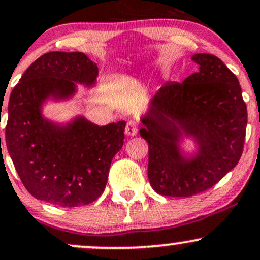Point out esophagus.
<instances>
[{
  "instance_id": "34e87169",
  "label": "esophagus",
  "mask_w": 260,
  "mask_h": 260,
  "mask_svg": "<svg viewBox=\"0 0 260 260\" xmlns=\"http://www.w3.org/2000/svg\"><path fill=\"white\" fill-rule=\"evenodd\" d=\"M125 135L128 137H133L138 133V123L136 121H129L125 125V129H124Z\"/></svg>"
}]
</instances>
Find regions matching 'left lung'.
<instances>
[{"instance_id":"1","label":"left lung","mask_w":260,"mask_h":260,"mask_svg":"<svg viewBox=\"0 0 260 260\" xmlns=\"http://www.w3.org/2000/svg\"><path fill=\"white\" fill-rule=\"evenodd\" d=\"M191 59L198 73L182 84L162 85L139 131L149 145L150 185L173 198H190L217 184L239 161L246 138L247 106L237 76L215 55ZM182 135L197 142L193 156L182 154Z\"/></svg>"}]
</instances>
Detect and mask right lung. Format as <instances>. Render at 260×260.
Returning <instances> with one entry per match:
<instances>
[{"mask_svg":"<svg viewBox=\"0 0 260 260\" xmlns=\"http://www.w3.org/2000/svg\"><path fill=\"white\" fill-rule=\"evenodd\" d=\"M99 68L84 53L50 51L24 71L11 92L6 144L30 195L62 207L88 205L104 192L111 161L123 145L125 122L100 125L78 116L44 118L45 100H67L76 84L95 85Z\"/></svg>","mask_w":260,"mask_h":260,"instance_id":"right-lung-1","label":"right lung"}]
</instances>
